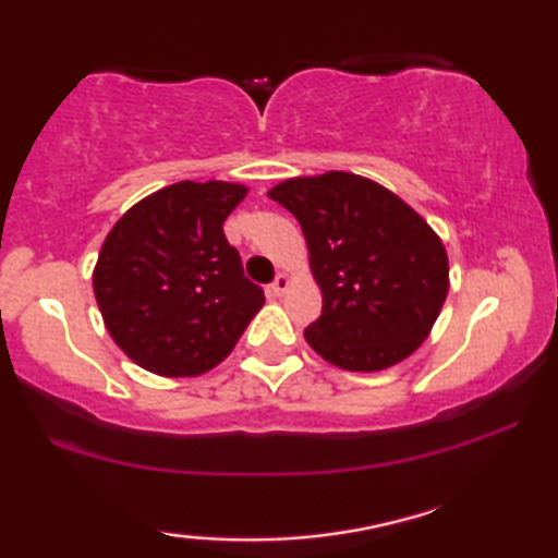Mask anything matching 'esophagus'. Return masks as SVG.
Masks as SVG:
<instances>
[{
    "label": "esophagus",
    "instance_id": "esophagus-1",
    "mask_svg": "<svg viewBox=\"0 0 558 558\" xmlns=\"http://www.w3.org/2000/svg\"><path fill=\"white\" fill-rule=\"evenodd\" d=\"M289 287H292V279H289V274H279V277L274 279V284L269 287V294L271 296H281Z\"/></svg>",
    "mask_w": 558,
    "mask_h": 558
}]
</instances>
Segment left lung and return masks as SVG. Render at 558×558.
Here are the masks:
<instances>
[{
	"instance_id": "left-lung-1",
	"label": "left lung",
	"mask_w": 558,
	"mask_h": 558,
	"mask_svg": "<svg viewBox=\"0 0 558 558\" xmlns=\"http://www.w3.org/2000/svg\"><path fill=\"white\" fill-rule=\"evenodd\" d=\"M304 231L322 314L304 339L329 365L379 373L408 360L438 319L448 252L413 206L365 175L327 171L269 189Z\"/></svg>"
}]
</instances>
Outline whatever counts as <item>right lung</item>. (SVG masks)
Listing matches in <instances>:
<instances>
[{
	"label": "right lung",
	"mask_w": 558,
	"mask_h": 558,
	"mask_svg": "<svg viewBox=\"0 0 558 558\" xmlns=\"http://www.w3.org/2000/svg\"><path fill=\"white\" fill-rule=\"evenodd\" d=\"M246 193L244 183L179 181L141 198L108 231L93 292L112 342L138 367L204 375L264 306L223 236L226 216Z\"/></svg>",
	"instance_id": "add662e5"
}]
</instances>
